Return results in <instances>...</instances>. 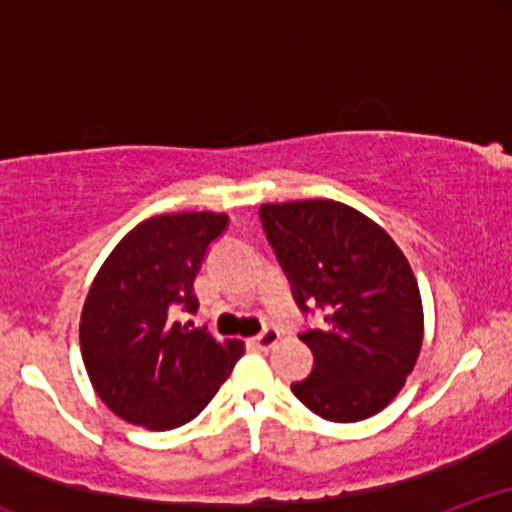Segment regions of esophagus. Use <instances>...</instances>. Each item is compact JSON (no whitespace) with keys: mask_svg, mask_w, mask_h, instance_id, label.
<instances>
[{"mask_svg":"<svg viewBox=\"0 0 512 512\" xmlns=\"http://www.w3.org/2000/svg\"><path fill=\"white\" fill-rule=\"evenodd\" d=\"M279 339H281L279 330L269 327V330H264L262 334H257V337H252V346H257L260 351H269V349H274L276 344H279Z\"/></svg>","mask_w":512,"mask_h":512,"instance_id":"esophagus-1","label":"esophagus"}]
</instances>
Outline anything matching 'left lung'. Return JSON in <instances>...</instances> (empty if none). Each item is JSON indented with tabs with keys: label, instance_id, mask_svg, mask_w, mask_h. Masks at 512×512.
<instances>
[{
	"label": "left lung",
	"instance_id": "1",
	"mask_svg": "<svg viewBox=\"0 0 512 512\" xmlns=\"http://www.w3.org/2000/svg\"><path fill=\"white\" fill-rule=\"evenodd\" d=\"M262 226L301 310H327L303 332L315 368L291 390L313 414L354 424L383 411L414 370L424 305L411 264L383 226L334 199L262 204Z\"/></svg>",
	"mask_w": 512,
	"mask_h": 512
}]
</instances>
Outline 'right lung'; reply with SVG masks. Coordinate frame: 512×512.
Masks as SVG:
<instances>
[{"label": "right lung", "instance_id": "obj_1", "mask_svg": "<svg viewBox=\"0 0 512 512\" xmlns=\"http://www.w3.org/2000/svg\"><path fill=\"white\" fill-rule=\"evenodd\" d=\"M216 211L158 214L134 226L101 264L79 322L93 390L120 419L170 431L195 416L231 375L245 344L216 342L178 322L197 310L195 276L226 228Z\"/></svg>", "mask_w": 512, "mask_h": 512}]
</instances>
